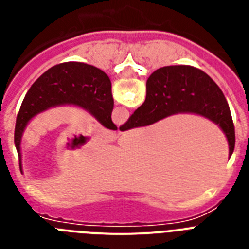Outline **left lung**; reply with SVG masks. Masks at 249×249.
Here are the masks:
<instances>
[{
  "mask_svg": "<svg viewBox=\"0 0 249 249\" xmlns=\"http://www.w3.org/2000/svg\"><path fill=\"white\" fill-rule=\"evenodd\" d=\"M59 105L80 106L91 112L105 127L117 129L111 118L113 97L108 76L100 68L81 62L53 66L31 86L17 114L15 146L19 157V143L27 122L39 112Z\"/></svg>",
  "mask_w": 249,
  "mask_h": 249,
  "instance_id": "obj_1",
  "label": "left lung"
}]
</instances>
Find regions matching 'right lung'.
<instances>
[{"mask_svg": "<svg viewBox=\"0 0 249 249\" xmlns=\"http://www.w3.org/2000/svg\"><path fill=\"white\" fill-rule=\"evenodd\" d=\"M143 105L138 107L121 131L143 127L175 113L191 112L219 124L232 156L236 142L230 106L214 81L192 66H167L149 76Z\"/></svg>", "mask_w": 249, "mask_h": 249, "instance_id": "add662e5", "label": "right lung"}]
</instances>
